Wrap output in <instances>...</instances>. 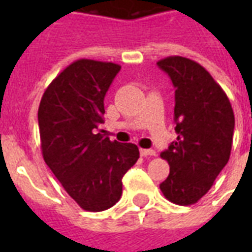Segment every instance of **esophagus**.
Instances as JSON below:
<instances>
[{
    "label": "esophagus",
    "instance_id": "1",
    "mask_svg": "<svg viewBox=\"0 0 252 252\" xmlns=\"http://www.w3.org/2000/svg\"><path fill=\"white\" fill-rule=\"evenodd\" d=\"M140 154H142V157H154V155H155V151H154V150H144V148H142V150H140Z\"/></svg>",
    "mask_w": 252,
    "mask_h": 252
}]
</instances>
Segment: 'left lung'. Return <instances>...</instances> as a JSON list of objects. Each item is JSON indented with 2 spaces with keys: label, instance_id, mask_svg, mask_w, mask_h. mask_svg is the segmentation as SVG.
Returning <instances> with one entry per match:
<instances>
[{
  "label": "left lung",
  "instance_id": "1",
  "mask_svg": "<svg viewBox=\"0 0 252 252\" xmlns=\"http://www.w3.org/2000/svg\"><path fill=\"white\" fill-rule=\"evenodd\" d=\"M175 88L177 142L160 153L170 174L159 185L177 205H191L208 193L229 160L235 116L221 86L204 67L182 57L157 63Z\"/></svg>",
  "mask_w": 252,
  "mask_h": 252
}]
</instances>
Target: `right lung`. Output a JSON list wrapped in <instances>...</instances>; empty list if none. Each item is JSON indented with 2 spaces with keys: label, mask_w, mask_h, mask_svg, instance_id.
Here are the masks:
<instances>
[{
  "label": "right lung",
  "mask_w": 252,
  "mask_h": 252,
  "mask_svg": "<svg viewBox=\"0 0 252 252\" xmlns=\"http://www.w3.org/2000/svg\"><path fill=\"white\" fill-rule=\"evenodd\" d=\"M121 66L79 59L58 75L41 97L37 120L47 166L82 209L101 212L123 193V177L139 159L132 143L99 133L104 98Z\"/></svg>",
  "instance_id": "obj_1"
}]
</instances>
